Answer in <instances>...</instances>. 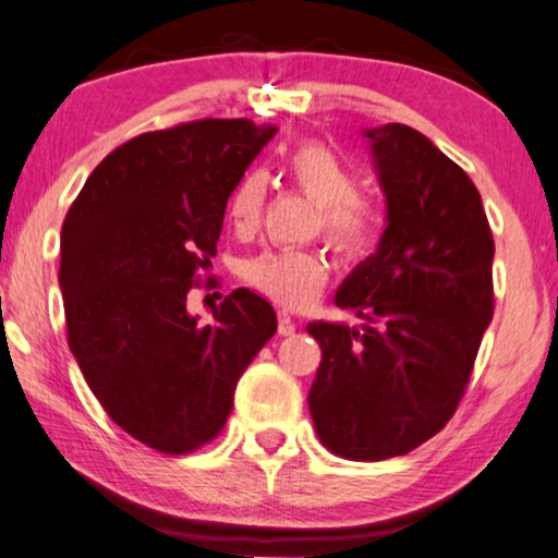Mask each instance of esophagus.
Wrapping results in <instances>:
<instances>
[{
    "instance_id": "34e87169",
    "label": "esophagus",
    "mask_w": 558,
    "mask_h": 558,
    "mask_svg": "<svg viewBox=\"0 0 558 558\" xmlns=\"http://www.w3.org/2000/svg\"><path fill=\"white\" fill-rule=\"evenodd\" d=\"M296 330L294 317L289 312H279V335H292Z\"/></svg>"
}]
</instances>
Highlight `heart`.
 Masks as SVG:
<instances>
[{
	"instance_id": "heart-1",
	"label": "heart",
	"mask_w": 558,
	"mask_h": 558,
	"mask_svg": "<svg viewBox=\"0 0 558 558\" xmlns=\"http://www.w3.org/2000/svg\"><path fill=\"white\" fill-rule=\"evenodd\" d=\"M289 178L319 208L325 239L342 256H361L380 231V210L371 197L357 195V172L325 144L310 142L296 147L287 162ZM266 201V174H241L228 197V216L239 231L258 226ZM243 279L284 307L307 304L327 279V262L315 251L269 248L243 264Z\"/></svg>"
}]
</instances>
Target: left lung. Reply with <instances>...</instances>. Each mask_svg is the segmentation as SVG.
I'll return each instance as SVG.
<instances>
[{"mask_svg":"<svg viewBox=\"0 0 558 558\" xmlns=\"http://www.w3.org/2000/svg\"><path fill=\"white\" fill-rule=\"evenodd\" d=\"M363 134L386 231L335 292L363 325H307L323 348L310 414L330 452L378 462L452 418L493 319L495 243L468 172L422 132L384 124Z\"/></svg>","mask_w":558,"mask_h":558,"instance_id":"left-lung-1","label":"left lung"}]
</instances>
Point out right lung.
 Masks as SVG:
<instances>
[{
	"label": "right lung",
	"mask_w": 558,
	"mask_h": 558,
	"mask_svg": "<svg viewBox=\"0 0 558 558\" xmlns=\"http://www.w3.org/2000/svg\"><path fill=\"white\" fill-rule=\"evenodd\" d=\"M277 134L203 119L134 136L90 172L60 233L68 345L106 414L157 452L216 439L241 373L277 332L235 289L203 325L187 292L216 256L231 190Z\"/></svg>",
	"instance_id": "1"
}]
</instances>
